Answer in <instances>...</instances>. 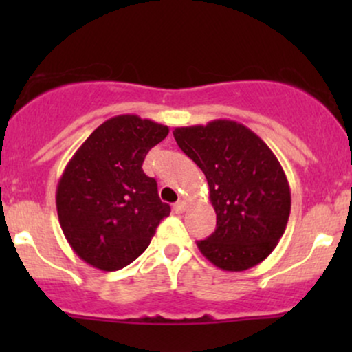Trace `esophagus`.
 Wrapping results in <instances>:
<instances>
[{
	"label": "esophagus",
	"instance_id": "obj_1",
	"mask_svg": "<svg viewBox=\"0 0 352 352\" xmlns=\"http://www.w3.org/2000/svg\"><path fill=\"white\" fill-rule=\"evenodd\" d=\"M185 210H187V204H185L184 200L177 201V204L173 205V212H175V213H184Z\"/></svg>",
	"mask_w": 352,
	"mask_h": 352
}]
</instances>
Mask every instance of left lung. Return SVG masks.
I'll list each match as a JSON object with an SVG mask.
<instances>
[{
    "label": "left lung",
    "mask_w": 352,
    "mask_h": 352,
    "mask_svg": "<svg viewBox=\"0 0 352 352\" xmlns=\"http://www.w3.org/2000/svg\"><path fill=\"white\" fill-rule=\"evenodd\" d=\"M177 144L205 173L217 228L197 246L225 272H243L276 248L292 210V192L276 155L235 120L177 127Z\"/></svg>",
    "instance_id": "1"
}]
</instances>
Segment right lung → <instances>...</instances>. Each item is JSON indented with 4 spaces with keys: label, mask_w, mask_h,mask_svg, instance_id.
Listing matches in <instances>:
<instances>
[{
    "label": "right lung",
    "mask_w": 352,
    "mask_h": 352,
    "mask_svg": "<svg viewBox=\"0 0 352 352\" xmlns=\"http://www.w3.org/2000/svg\"><path fill=\"white\" fill-rule=\"evenodd\" d=\"M167 125L139 116L100 124L72 155L56 190L64 236L94 268L116 272L139 258L170 207L159 199L157 182L142 164Z\"/></svg>",
    "instance_id": "1"
}]
</instances>
